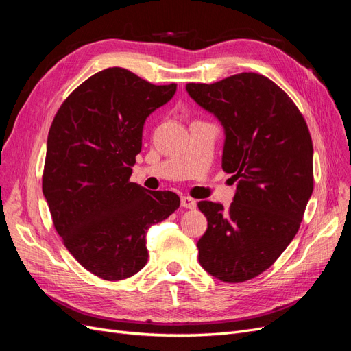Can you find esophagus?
<instances>
[{
  "label": "esophagus",
  "instance_id": "esophagus-1",
  "mask_svg": "<svg viewBox=\"0 0 351 351\" xmlns=\"http://www.w3.org/2000/svg\"><path fill=\"white\" fill-rule=\"evenodd\" d=\"M182 206L186 209H195L197 206L196 200L190 196H182Z\"/></svg>",
  "mask_w": 351,
  "mask_h": 351
}]
</instances>
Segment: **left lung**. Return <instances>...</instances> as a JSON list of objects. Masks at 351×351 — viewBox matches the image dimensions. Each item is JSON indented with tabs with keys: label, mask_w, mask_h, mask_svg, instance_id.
I'll list each match as a JSON object with an SVG mask.
<instances>
[{
	"label": "left lung",
	"mask_w": 351,
	"mask_h": 351,
	"mask_svg": "<svg viewBox=\"0 0 351 351\" xmlns=\"http://www.w3.org/2000/svg\"><path fill=\"white\" fill-rule=\"evenodd\" d=\"M186 90L226 132L222 169L237 190L228 209L202 200L199 262L224 282L258 277L280 258L313 192V145L302 112L272 80L240 73Z\"/></svg>",
	"instance_id": "8db88e82"
}]
</instances>
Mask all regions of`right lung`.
Returning <instances> with one entry per match:
<instances>
[{
  "mask_svg": "<svg viewBox=\"0 0 351 351\" xmlns=\"http://www.w3.org/2000/svg\"><path fill=\"white\" fill-rule=\"evenodd\" d=\"M176 89L111 67L74 89L52 120L42 192L67 250L102 280L139 272L147 228L180 206L176 193L130 182L143 124Z\"/></svg>",
  "mask_w": 351,
  "mask_h": 351,
  "instance_id": "1",
  "label": "right lung"
}]
</instances>
